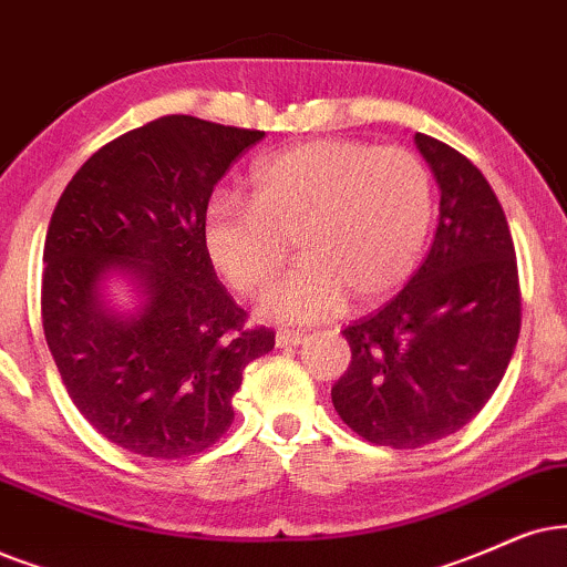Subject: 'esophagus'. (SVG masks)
<instances>
[{"mask_svg":"<svg viewBox=\"0 0 567 567\" xmlns=\"http://www.w3.org/2000/svg\"><path fill=\"white\" fill-rule=\"evenodd\" d=\"M308 337L303 332H279L275 337V346L277 348H296V346H303Z\"/></svg>","mask_w":567,"mask_h":567,"instance_id":"obj_1","label":"esophagus"}]
</instances>
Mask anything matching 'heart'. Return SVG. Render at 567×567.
Wrapping results in <instances>:
<instances>
[{
  "label": "heart",
  "mask_w": 567,
  "mask_h": 567,
  "mask_svg": "<svg viewBox=\"0 0 567 567\" xmlns=\"http://www.w3.org/2000/svg\"><path fill=\"white\" fill-rule=\"evenodd\" d=\"M254 204L217 193L200 221L214 269L240 296L267 290L290 259L303 264L261 298L275 324H313L353 298L382 303L419 269L434 225L426 164L400 146L308 141L250 172Z\"/></svg>",
  "instance_id": "b5f03b06"
}]
</instances>
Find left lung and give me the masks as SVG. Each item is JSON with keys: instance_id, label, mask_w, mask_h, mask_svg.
Here are the masks:
<instances>
[{"instance_id": "1", "label": "left lung", "mask_w": 567, "mask_h": 567, "mask_svg": "<svg viewBox=\"0 0 567 567\" xmlns=\"http://www.w3.org/2000/svg\"><path fill=\"white\" fill-rule=\"evenodd\" d=\"M440 185L434 243L411 282L350 324L334 411L363 440L413 450L455 434L489 403L520 332L518 264L492 185L461 152L415 133Z\"/></svg>"}]
</instances>
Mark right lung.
<instances>
[{"mask_svg": "<svg viewBox=\"0 0 567 567\" xmlns=\"http://www.w3.org/2000/svg\"><path fill=\"white\" fill-rule=\"evenodd\" d=\"M261 138L169 114L99 148L56 200L47 346L83 419L127 453L175 461L209 447L233 424L243 369L275 348V332L246 327L200 240L214 185Z\"/></svg>", "mask_w": 567, "mask_h": 567, "instance_id": "obj_1", "label": "right lung"}]
</instances>
